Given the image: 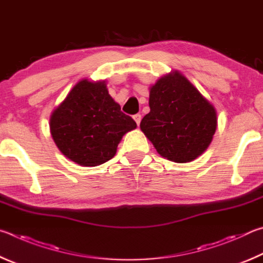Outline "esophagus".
Returning a JSON list of instances; mask_svg holds the SVG:
<instances>
[{
    "label": "esophagus",
    "instance_id": "obj_1",
    "mask_svg": "<svg viewBox=\"0 0 263 263\" xmlns=\"http://www.w3.org/2000/svg\"><path fill=\"white\" fill-rule=\"evenodd\" d=\"M133 119L135 120V122L137 123V126H140V122H141V119H142L141 114H135V115H133Z\"/></svg>",
    "mask_w": 263,
    "mask_h": 263
}]
</instances>
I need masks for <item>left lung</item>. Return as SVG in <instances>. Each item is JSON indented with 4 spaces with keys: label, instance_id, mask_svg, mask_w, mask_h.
<instances>
[{
    "label": "left lung",
    "instance_id": "obj_1",
    "mask_svg": "<svg viewBox=\"0 0 263 263\" xmlns=\"http://www.w3.org/2000/svg\"><path fill=\"white\" fill-rule=\"evenodd\" d=\"M149 106L150 112L140 127L162 157L176 163L192 162L213 141L216 109L178 70L150 87Z\"/></svg>",
    "mask_w": 263,
    "mask_h": 263
}]
</instances>
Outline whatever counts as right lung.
<instances>
[{
  "label": "right lung",
  "instance_id": "1",
  "mask_svg": "<svg viewBox=\"0 0 263 263\" xmlns=\"http://www.w3.org/2000/svg\"><path fill=\"white\" fill-rule=\"evenodd\" d=\"M136 127L108 95L105 81L78 82L49 119L59 150L81 166L112 159L122 136Z\"/></svg>",
  "mask_w": 263,
  "mask_h": 263
}]
</instances>
